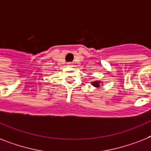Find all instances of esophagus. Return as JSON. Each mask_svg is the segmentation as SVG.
<instances>
[{"label":"esophagus","mask_w":151,"mask_h":151,"mask_svg":"<svg viewBox=\"0 0 151 151\" xmlns=\"http://www.w3.org/2000/svg\"><path fill=\"white\" fill-rule=\"evenodd\" d=\"M68 66H73V64H72L71 62H68Z\"/></svg>","instance_id":"1"}]
</instances>
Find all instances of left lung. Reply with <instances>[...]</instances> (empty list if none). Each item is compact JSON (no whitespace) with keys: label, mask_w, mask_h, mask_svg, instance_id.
<instances>
[{"label":"left lung","mask_w":151,"mask_h":151,"mask_svg":"<svg viewBox=\"0 0 151 151\" xmlns=\"http://www.w3.org/2000/svg\"><path fill=\"white\" fill-rule=\"evenodd\" d=\"M102 83L101 81H94V82H92L91 84L93 85L94 87H96V88H99L100 87V84Z\"/></svg>","instance_id":"left-lung-1"}]
</instances>
